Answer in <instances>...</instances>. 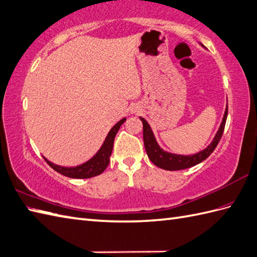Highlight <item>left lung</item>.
I'll list each match as a JSON object with an SVG mask.
<instances>
[{"label": "left lung", "mask_w": 257, "mask_h": 257, "mask_svg": "<svg viewBox=\"0 0 257 257\" xmlns=\"http://www.w3.org/2000/svg\"><path fill=\"white\" fill-rule=\"evenodd\" d=\"M227 117V106L224 112L223 119L220 125V128L218 133L215 134V138L213 139L212 143H211L206 150L202 152H199L196 155L192 156H182V155H176V154H170L167 152H164L161 147L158 146L157 142L154 138V134L151 130V126L146 122V119L141 117L142 122H143V140H144V146L146 153L148 155V158L151 159L153 164H155L157 167L166 169V170H181L186 168H190L195 165L203 162L204 159L208 158L212 152L215 150L216 145L219 144V142L223 134L225 122Z\"/></svg>", "instance_id": "8db88e82"}]
</instances>
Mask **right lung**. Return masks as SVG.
<instances>
[{
  "label": "right lung",
  "mask_w": 257,
  "mask_h": 257,
  "mask_svg": "<svg viewBox=\"0 0 257 257\" xmlns=\"http://www.w3.org/2000/svg\"><path fill=\"white\" fill-rule=\"evenodd\" d=\"M126 118H122L121 121L117 122L114 126L111 128V131L107 134L106 139L104 141L103 145L100 148V151L95 154V155L82 165H79L77 167H61L58 165H55L48 159L44 157L45 161L47 162L49 166L56 170L57 173L64 175L66 177H70V178H77V179H85L91 178V177H95L100 174H102L107 167V165L110 163V156L113 150V143L114 138L117 133V131L121 127V125L125 122Z\"/></svg>",
  "instance_id": "1"
}]
</instances>
